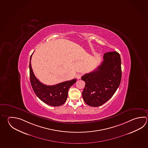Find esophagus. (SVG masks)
Returning a JSON list of instances; mask_svg holds the SVG:
<instances>
[{
	"label": "esophagus",
	"mask_w": 148,
	"mask_h": 148,
	"mask_svg": "<svg viewBox=\"0 0 148 148\" xmlns=\"http://www.w3.org/2000/svg\"><path fill=\"white\" fill-rule=\"evenodd\" d=\"M81 77H82V74H80V73H78L77 74H76V77L77 79H80L81 78Z\"/></svg>",
	"instance_id": "1"
}]
</instances>
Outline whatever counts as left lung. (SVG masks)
Listing matches in <instances>:
<instances>
[{"label": "left lung", "mask_w": 148, "mask_h": 148, "mask_svg": "<svg viewBox=\"0 0 148 148\" xmlns=\"http://www.w3.org/2000/svg\"><path fill=\"white\" fill-rule=\"evenodd\" d=\"M101 64L92 72L83 76L85 82L82 96L86 104L92 107L103 105L114 95L121 79L120 54L116 51L103 54Z\"/></svg>", "instance_id": "8db88e82"}]
</instances>
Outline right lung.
Instances as JSON below:
<instances>
[{
	"label": "right lung",
	"instance_id": "add662e5",
	"mask_svg": "<svg viewBox=\"0 0 148 148\" xmlns=\"http://www.w3.org/2000/svg\"><path fill=\"white\" fill-rule=\"evenodd\" d=\"M32 54L30 59L29 70L30 82L34 92L40 100L50 106L58 107L62 105L67 99L69 89L75 83L76 79L65 81L52 86L42 84L34 75L31 67Z\"/></svg>",
	"mask_w": 148,
	"mask_h": 148
}]
</instances>
